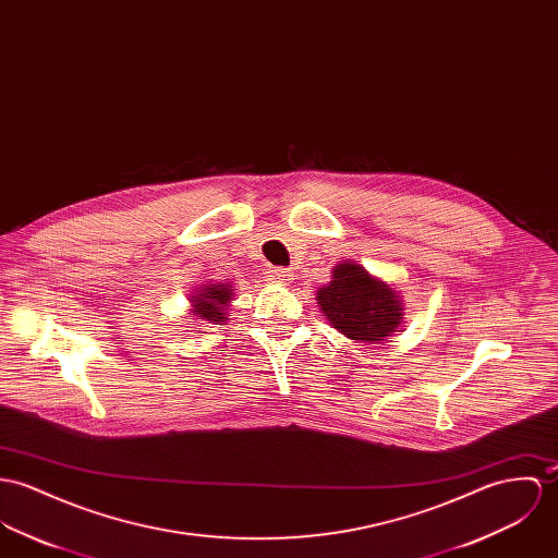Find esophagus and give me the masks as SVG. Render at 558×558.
Returning <instances> with one entry per match:
<instances>
[{"mask_svg": "<svg viewBox=\"0 0 558 558\" xmlns=\"http://www.w3.org/2000/svg\"><path fill=\"white\" fill-rule=\"evenodd\" d=\"M290 270L288 268H268V279L272 283H288L290 281Z\"/></svg>", "mask_w": 558, "mask_h": 558, "instance_id": "1", "label": "esophagus"}]
</instances>
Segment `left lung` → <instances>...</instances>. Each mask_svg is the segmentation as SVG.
Instances as JSON below:
<instances>
[{
  "label": "left lung",
  "mask_w": 558,
  "mask_h": 558,
  "mask_svg": "<svg viewBox=\"0 0 558 558\" xmlns=\"http://www.w3.org/2000/svg\"><path fill=\"white\" fill-rule=\"evenodd\" d=\"M317 304L332 328L366 343L384 341L403 319L399 294L350 259L335 266L332 281L317 290Z\"/></svg>",
  "instance_id": "left-lung-1"
}]
</instances>
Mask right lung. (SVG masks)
<instances>
[{"instance_id":"1","label":"right lung","mask_w":558,"mask_h":558,"mask_svg":"<svg viewBox=\"0 0 558 558\" xmlns=\"http://www.w3.org/2000/svg\"><path fill=\"white\" fill-rule=\"evenodd\" d=\"M232 301V290L226 283H213V286H203L196 296H192V315L204 322H223L226 317V306Z\"/></svg>"}]
</instances>
